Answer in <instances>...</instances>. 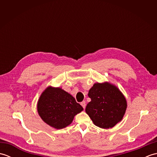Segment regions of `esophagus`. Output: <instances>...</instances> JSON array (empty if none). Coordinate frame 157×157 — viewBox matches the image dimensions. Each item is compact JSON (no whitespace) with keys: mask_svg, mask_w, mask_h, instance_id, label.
Returning a JSON list of instances; mask_svg holds the SVG:
<instances>
[{"mask_svg":"<svg viewBox=\"0 0 157 157\" xmlns=\"http://www.w3.org/2000/svg\"><path fill=\"white\" fill-rule=\"evenodd\" d=\"M80 105H82V106L84 109H85V107H86V102L85 101H82L81 103H80Z\"/></svg>","mask_w":157,"mask_h":157,"instance_id":"1","label":"esophagus"}]
</instances>
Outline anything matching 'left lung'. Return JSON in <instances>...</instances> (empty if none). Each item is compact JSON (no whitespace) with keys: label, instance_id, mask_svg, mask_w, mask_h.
I'll return each mask as SVG.
<instances>
[{"label":"left lung","instance_id":"8db88e82","mask_svg":"<svg viewBox=\"0 0 157 157\" xmlns=\"http://www.w3.org/2000/svg\"><path fill=\"white\" fill-rule=\"evenodd\" d=\"M91 101L86 107V112L94 124L108 129L122 119L125 113V98L119 90L109 83H96L88 92Z\"/></svg>","mask_w":157,"mask_h":157}]
</instances>
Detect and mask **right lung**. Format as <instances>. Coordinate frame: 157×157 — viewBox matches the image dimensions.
<instances>
[{
  "instance_id": "obj_1",
  "label": "right lung",
  "mask_w": 157,
  "mask_h": 157,
  "mask_svg": "<svg viewBox=\"0 0 157 157\" xmlns=\"http://www.w3.org/2000/svg\"><path fill=\"white\" fill-rule=\"evenodd\" d=\"M37 107L43 121L56 129L71 124L74 116L83 111L82 106L68 92L51 86L42 92Z\"/></svg>"
}]
</instances>
